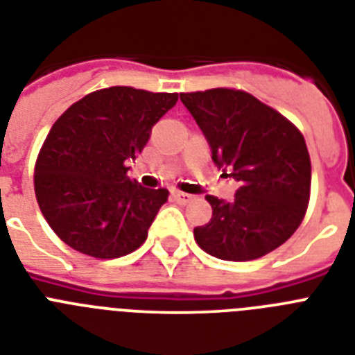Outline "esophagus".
I'll return each mask as SVG.
<instances>
[{"label": "esophagus", "mask_w": 355, "mask_h": 355, "mask_svg": "<svg viewBox=\"0 0 355 355\" xmlns=\"http://www.w3.org/2000/svg\"><path fill=\"white\" fill-rule=\"evenodd\" d=\"M172 199H174L175 203L187 205V203H190V201H192V196L184 194V192H180V190H174V192H172Z\"/></svg>", "instance_id": "obj_1"}]
</instances>
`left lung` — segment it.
Listing matches in <instances>:
<instances>
[{
    "mask_svg": "<svg viewBox=\"0 0 355 355\" xmlns=\"http://www.w3.org/2000/svg\"><path fill=\"white\" fill-rule=\"evenodd\" d=\"M180 98L203 130L214 163L239 181L230 203L207 196L212 219L194 228L196 243L225 261H252L276 250L297 230L310 201L312 166L300 128L245 90Z\"/></svg>",
    "mask_w": 355,
    "mask_h": 355,
    "instance_id": "1",
    "label": "left lung"
}]
</instances>
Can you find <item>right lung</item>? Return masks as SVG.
Returning a JSON list of instances; mask_svg holds the SVG:
<instances>
[{"label": "right lung", "mask_w": 355, "mask_h": 355, "mask_svg": "<svg viewBox=\"0 0 355 355\" xmlns=\"http://www.w3.org/2000/svg\"><path fill=\"white\" fill-rule=\"evenodd\" d=\"M175 92L108 87L70 105L52 125L34 166V190L46 223L70 248L98 259L137 250L168 190L127 175Z\"/></svg>", "instance_id": "1"}]
</instances>
